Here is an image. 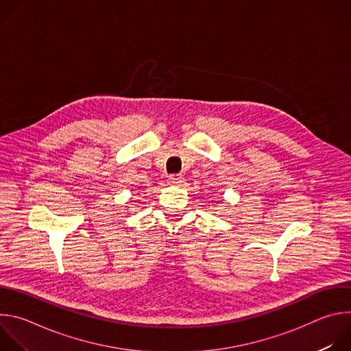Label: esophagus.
Listing matches in <instances>:
<instances>
[{"label": "esophagus", "mask_w": 351, "mask_h": 351, "mask_svg": "<svg viewBox=\"0 0 351 351\" xmlns=\"http://www.w3.org/2000/svg\"><path fill=\"white\" fill-rule=\"evenodd\" d=\"M168 183L172 186H182L184 183V178L182 175H171L168 178Z\"/></svg>", "instance_id": "esophagus-1"}]
</instances>
